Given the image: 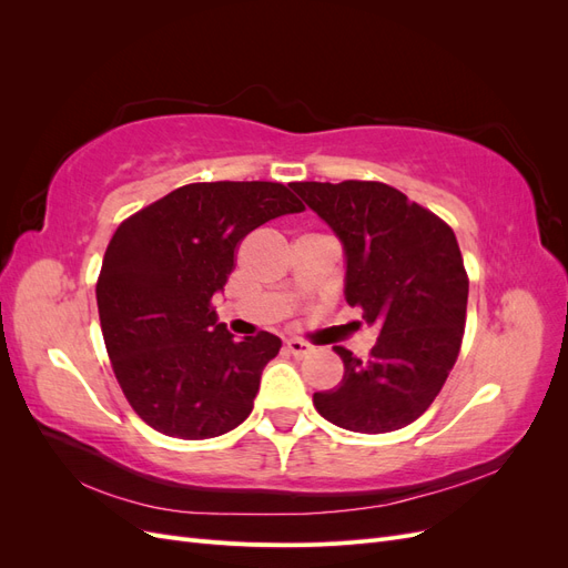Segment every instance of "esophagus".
Wrapping results in <instances>:
<instances>
[{
    "label": "esophagus",
    "mask_w": 568,
    "mask_h": 568,
    "mask_svg": "<svg viewBox=\"0 0 568 568\" xmlns=\"http://www.w3.org/2000/svg\"><path fill=\"white\" fill-rule=\"evenodd\" d=\"M286 351H288L291 355L303 357V355H307V353L313 351V346H311V343L301 341V338H288V341H286Z\"/></svg>",
    "instance_id": "obj_1"
}]
</instances>
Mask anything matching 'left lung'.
I'll return each instance as SVG.
<instances>
[{
	"label": "left lung",
	"mask_w": 568,
	"mask_h": 568,
	"mask_svg": "<svg viewBox=\"0 0 568 568\" xmlns=\"http://www.w3.org/2000/svg\"><path fill=\"white\" fill-rule=\"evenodd\" d=\"M346 251V301L379 326L369 357L343 346V379L313 395L320 415L357 434L419 419L457 363L469 277L448 222L384 182H291Z\"/></svg>",
	"instance_id": "left-lung-1"
}]
</instances>
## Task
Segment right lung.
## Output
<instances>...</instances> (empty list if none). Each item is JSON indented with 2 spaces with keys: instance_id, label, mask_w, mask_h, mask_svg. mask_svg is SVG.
Returning a JSON list of instances; mask_svg holds the SVG:
<instances>
[{
  "instance_id": "1",
  "label": "right lung",
  "mask_w": 568,
  "mask_h": 568,
  "mask_svg": "<svg viewBox=\"0 0 568 568\" xmlns=\"http://www.w3.org/2000/svg\"><path fill=\"white\" fill-rule=\"evenodd\" d=\"M301 211L280 182H194L120 222L97 280L99 322L115 379L151 428L203 440L251 415L282 341H236L213 296L248 232Z\"/></svg>"
}]
</instances>
